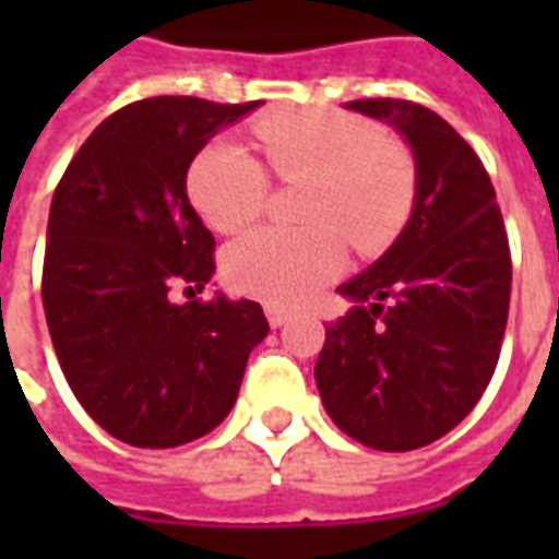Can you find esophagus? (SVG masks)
<instances>
[{
    "mask_svg": "<svg viewBox=\"0 0 559 559\" xmlns=\"http://www.w3.org/2000/svg\"><path fill=\"white\" fill-rule=\"evenodd\" d=\"M290 311L287 308H278V305H266V320H269V326L272 329H278L284 326L287 320H290Z\"/></svg>",
    "mask_w": 559,
    "mask_h": 559,
    "instance_id": "34e87169",
    "label": "esophagus"
}]
</instances>
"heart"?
<instances>
[{"label": "heart", "mask_w": 559, "mask_h": 559, "mask_svg": "<svg viewBox=\"0 0 559 559\" xmlns=\"http://www.w3.org/2000/svg\"><path fill=\"white\" fill-rule=\"evenodd\" d=\"M254 138L275 179L311 182L302 206L311 224L263 227L233 242L224 272L236 290L269 305H302L341 275L347 236L362 254H374L404 230L416 203V160L371 119L287 110L260 119ZM265 168L236 140H215L197 155L188 194L212 230H245L266 212L272 179Z\"/></svg>", "instance_id": "b5f03b06"}]
</instances>
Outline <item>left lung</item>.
I'll use <instances>...</instances> for the list:
<instances>
[{
    "mask_svg": "<svg viewBox=\"0 0 559 559\" xmlns=\"http://www.w3.org/2000/svg\"><path fill=\"white\" fill-rule=\"evenodd\" d=\"M386 119L416 158V203L395 245L338 293L314 365L323 407L362 445L411 452L455 428L500 359L512 257L479 155L445 119L401 98L347 104Z\"/></svg>",
    "mask_w": 559,
    "mask_h": 559,
    "instance_id": "1",
    "label": "left lung"
}]
</instances>
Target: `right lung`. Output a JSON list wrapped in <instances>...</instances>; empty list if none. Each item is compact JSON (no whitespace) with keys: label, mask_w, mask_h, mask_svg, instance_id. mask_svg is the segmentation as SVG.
<instances>
[{"label":"right lung","mask_w":559,"mask_h":559,"mask_svg":"<svg viewBox=\"0 0 559 559\" xmlns=\"http://www.w3.org/2000/svg\"><path fill=\"white\" fill-rule=\"evenodd\" d=\"M260 102L143 98L107 116L56 185L41 299L83 411L122 443L170 449L218 428L266 338L263 308L194 293L215 236L188 203L200 148ZM182 289L188 304H173Z\"/></svg>","instance_id":"1"}]
</instances>
